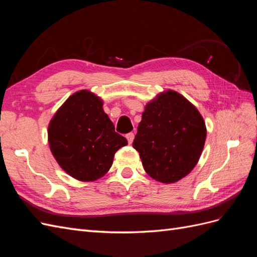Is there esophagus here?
<instances>
[{
    "label": "esophagus",
    "instance_id": "obj_1",
    "mask_svg": "<svg viewBox=\"0 0 257 257\" xmlns=\"http://www.w3.org/2000/svg\"><path fill=\"white\" fill-rule=\"evenodd\" d=\"M134 137H135L134 133H128V134H126V139H127V142H128L130 145H131L132 143H133Z\"/></svg>",
    "mask_w": 257,
    "mask_h": 257
}]
</instances>
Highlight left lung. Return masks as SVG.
<instances>
[{
    "label": "left lung",
    "mask_w": 257,
    "mask_h": 257,
    "mask_svg": "<svg viewBox=\"0 0 257 257\" xmlns=\"http://www.w3.org/2000/svg\"><path fill=\"white\" fill-rule=\"evenodd\" d=\"M206 133L196 108L179 93L167 91L146 106L133 147L148 175L173 183L197 164Z\"/></svg>",
    "instance_id": "left-lung-1"
}]
</instances>
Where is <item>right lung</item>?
<instances>
[{"instance_id":"right-lung-1","label":"right lung","mask_w":257,"mask_h":257,"mask_svg":"<svg viewBox=\"0 0 257 257\" xmlns=\"http://www.w3.org/2000/svg\"><path fill=\"white\" fill-rule=\"evenodd\" d=\"M102 106V99L91 92H76L49 124L48 139L54 159L80 181L103 177L112 165L114 153L127 145Z\"/></svg>"}]
</instances>
